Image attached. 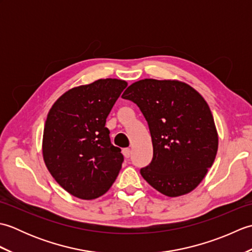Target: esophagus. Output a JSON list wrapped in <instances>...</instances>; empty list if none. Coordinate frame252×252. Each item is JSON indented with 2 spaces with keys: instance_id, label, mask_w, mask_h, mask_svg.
I'll list each match as a JSON object with an SVG mask.
<instances>
[{
  "instance_id": "obj_1",
  "label": "esophagus",
  "mask_w": 252,
  "mask_h": 252,
  "mask_svg": "<svg viewBox=\"0 0 252 252\" xmlns=\"http://www.w3.org/2000/svg\"><path fill=\"white\" fill-rule=\"evenodd\" d=\"M122 154H123V156H125L126 158H130V156H131V149L130 148H125L122 151Z\"/></svg>"
}]
</instances>
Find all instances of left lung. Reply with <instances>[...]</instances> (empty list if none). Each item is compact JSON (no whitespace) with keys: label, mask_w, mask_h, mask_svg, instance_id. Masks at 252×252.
Segmentation results:
<instances>
[{"label":"left lung","mask_w":252,"mask_h":252,"mask_svg":"<svg viewBox=\"0 0 252 252\" xmlns=\"http://www.w3.org/2000/svg\"><path fill=\"white\" fill-rule=\"evenodd\" d=\"M140 107L151 131L154 156L141 174L168 197L200 184L217 156L219 137L205 98L178 80L144 79L122 94Z\"/></svg>","instance_id":"8db88e82"}]
</instances>
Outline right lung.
<instances>
[{
  "mask_svg": "<svg viewBox=\"0 0 252 252\" xmlns=\"http://www.w3.org/2000/svg\"><path fill=\"white\" fill-rule=\"evenodd\" d=\"M125 80L99 79L72 88L47 115L42 153L47 170L69 194L84 200L98 198L116 181L123 156L105 126Z\"/></svg>",
  "mask_w": 252,
  "mask_h": 252,
  "instance_id": "right-lung-1",
  "label": "right lung"
}]
</instances>
